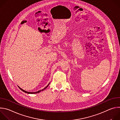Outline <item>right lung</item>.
<instances>
[{"label":"right lung","mask_w":120,"mask_h":120,"mask_svg":"<svg viewBox=\"0 0 120 120\" xmlns=\"http://www.w3.org/2000/svg\"><path fill=\"white\" fill-rule=\"evenodd\" d=\"M49 84H50V82L48 84V85H47V86H46V87H45L44 88H43V89H42V90H39V91H37V92H27V91H25V90H24L23 89H22V88H21L20 87H19V88L21 90V91H22L23 92H25V93H27V94H37V93H40V92H41V91H44L45 89L48 86V85H49Z\"/></svg>","instance_id":"1"}]
</instances>
